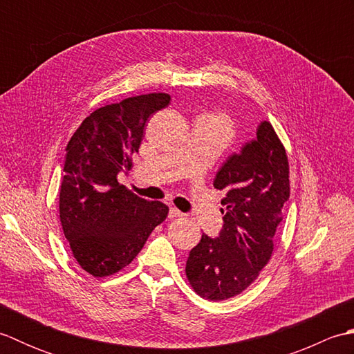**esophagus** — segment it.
<instances>
[{"label":"esophagus","mask_w":354,"mask_h":354,"mask_svg":"<svg viewBox=\"0 0 354 354\" xmlns=\"http://www.w3.org/2000/svg\"><path fill=\"white\" fill-rule=\"evenodd\" d=\"M183 216V213L179 212V209L176 208V207H171L170 208V212H169V217L170 219H175V217H181Z\"/></svg>","instance_id":"obj_1"}]
</instances>
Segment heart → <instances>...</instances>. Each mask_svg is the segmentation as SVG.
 Wrapping results in <instances>:
<instances>
[{
	"instance_id": "1",
	"label": "heart",
	"mask_w": 354,
	"mask_h": 354,
	"mask_svg": "<svg viewBox=\"0 0 354 354\" xmlns=\"http://www.w3.org/2000/svg\"><path fill=\"white\" fill-rule=\"evenodd\" d=\"M199 120L212 127L217 133V137L222 140L223 145H227L234 137L236 124L232 122V118L228 114H225V112H207Z\"/></svg>"
}]
</instances>
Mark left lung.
Masks as SVG:
<instances>
[{"instance_id": "1", "label": "left lung", "mask_w": 354, "mask_h": 354, "mask_svg": "<svg viewBox=\"0 0 354 354\" xmlns=\"http://www.w3.org/2000/svg\"><path fill=\"white\" fill-rule=\"evenodd\" d=\"M289 173L288 153L269 122H261L257 140L217 171L214 189L225 193L223 228L217 239L202 234L185 265L187 280L199 297L223 301L257 280L272 257L290 194Z\"/></svg>"}]
</instances>
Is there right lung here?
I'll list each match as a JSON object with an SVG mask.
<instances>
[{"mask_svg": "<svg viewBox=\"0 0 354 354\" xmlns=\"http://www.w3.org/2000/svg\"><path fill=\"white\" fill-rule=\"evenodd\" d=\"M169 103L165 93L106 102L82 122L66 146L59 216L73 257L95 278L131 265L169 214L162 202L138 198L117 179L131 170L150 115Z\"/></svg>", "mask_w": 354, "mask_h": 354, "instance_id": "add662e5", "label": "right lung"}]
</instances>
